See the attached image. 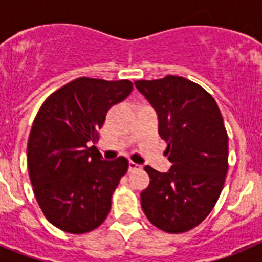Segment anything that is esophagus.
Segmentation results:
<instances>
[{
	"label": "esophagus",
	"mask_w": 262,
	"mask_h": 262,
	"mask_svg": "<svg viewBox=\"0 0 262 262\" xmlns=\"http://www.w3.org/2000/svg\"><path fill=\"white\" fill-rule=\"evenodd\" d=\"M140 168V165H138L136 163H134V161H129L128 163V170L129 172H134V170H136V169Z\"/></svg>",
	"instance_id": "esophagus-1"
}]
</instances>
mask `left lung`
<instances>
[{"mask_svg": "<svg viewBox=\"0 0 262 262\" xmlns=\"http://www.w3.org/2000/svg\"><path fill=\"white\" fill-rule=\"evenodd\" d=\"M159 118L172 166L161 173L149 165V185L142 191L148 221L169 233L202 223L214 209L228 170V136L211 94L180 76L135 81Z\"/></svg>", "mask_w": 262, "mask_h": 262, "instance_id": "8db88e82", "label": "left lung"}]
</instances>
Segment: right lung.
Wrapping results in <instances>:
<instances>
[{"label": "right lung", "instance_id": "obj_1", "mask_svg": "<svg viewBox=\"0 0 262 262\" xmlns=\"http://www.w3.org/2000/svg\"><path fill=\"white\" fill-rule=\"evenodd\" d=\"M133 92L128 80L80 77L53 92L39 108L27 143L34 194L48 222L69 233L101 226L128 161L102 159L96 144L108 108Z\"/></svg>", "mask_w": 262, "mask_h": 262}]
</instances>
